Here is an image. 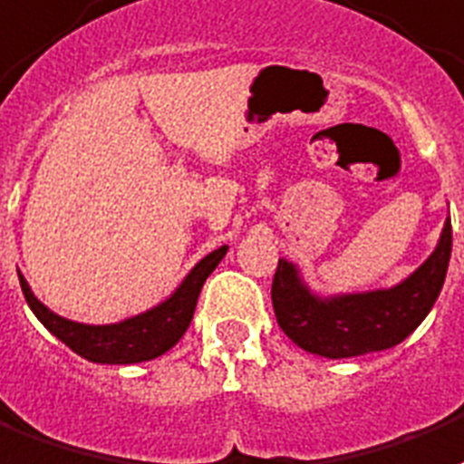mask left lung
I'll return each instance as SVG.
<instances>
[{"label": "left lung", "instance_id": "left-lung-1", "mask_svg": "<svg viewBox=\"0 0 464 464\" xmlns=\"http://www.w3.org/2000/svg\"><path fill=\"white\" fill-rule=\"evenodd\" d=\"M452 252L450 218L443 235L406 281L384 291L318 298L298 276V269L278 259L271 303L281 330L305 352L343 360L403 343L426 318L440 295Z\"/></svg>", "mask_w": 464, "mask_h": 464}]
</instances>
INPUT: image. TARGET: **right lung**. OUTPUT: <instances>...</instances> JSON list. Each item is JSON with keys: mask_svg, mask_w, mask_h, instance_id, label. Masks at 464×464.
I'll return each mask as SVG.
<instances>
[{"mask_svg": "<svg viewBox=\"0 0 464 464\" xmlns=\"http://www.w3.org/2000/svg\"><path fill=\"white\" fill-rule=\"evenodd\" d=\"M225 254H227V246H219L208 254L205 259L195 264L170 298L159 303L151 311L114 323V325H82V323L61 318L31 294L29 284L21 274L19 284L34 315L48 327V333H53L75 354L97 364H134V362L161 357L163 352H169L183 337L193 320L195 303H198L205 278L215 271Z\"/></svg>", "mask_w": 464, "mask_h": 464, "instance_id": "right-lung-1", "label": "right lung"}]
</instances>
